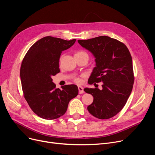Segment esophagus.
I'll return each instance as SVG.
<instances>
[{"label":"esophagus","instance_id":"34e87169","mask_svg":"<svg viewBox=\"0 0 155 155\" xmlns=\"http://www.w3.org/2000/svg\"><path fill=\"white\" fill-rule=\"evenodd\" d=\"M78 92L79 94H83L84 92V88L82 86H78Z\"/></svg>","mask_w":155,"mask_h":155}]
</instances>
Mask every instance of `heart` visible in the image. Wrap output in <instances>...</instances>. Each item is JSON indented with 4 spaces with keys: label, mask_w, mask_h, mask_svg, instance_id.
Instances as JSON below:
<instances>
[{
    "label": "heart",
    "mask_w": 155,
    "mask_h": 155,
    "mask_svg": "<svg viewBox=\"0 0 155 155\" xmlns=\"http://www.w3.org/2000/svg\"><path fill=\"white\" fill-rule=\"evenodd\" d=\"M82 53H85V52H78L77 54H82ZM75 82L77 83V84H80V83H81L82 80H81V79H80V78H77L75 80Z\"/></svg>",
    "instance_id": "heart-1"
}]
</instances>
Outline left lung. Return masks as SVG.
I'll use <instances>...</instances> for the list:
<instances>
[{
  "mask_svg": "<svg viewBox=\"0 0 155 155\" xmlns=\"http://www.w3.org/2000/svg\"><path fill=\"white\" fill-rule=\"evenodd\" d=\"M78 42L95 58L96 66L88 83L103 82L101 90L84 89L94 97L87 110L99 119L110 118L122 110L132 90L134 77L130 53L124 44L107 36L78 40Z\"/></svg>",
  "mask_w": 155,
  "mask_h": 155,
  "instance_id": "8db88e82",
  "label": "left lung"
}]
</instances>
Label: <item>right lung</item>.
<instances>
[{"label": "right lung", "mask_w": 155, "mask_h": 155, "mask_svg": "<svg viewBox=\"0 0 155 155\" xmlns=\"http://www.w3.org/2000/svg\"><path fill=\"white\" fill-rule=\"evenodd\" d=\"M76 39L66 40L51 36L38 40L23 60L20 78L24 97L37 115L46 120L63 116L70 101L78 94L76 85H66L56 89L52 76L60 71L59 58L62 51L69 49Z\"/></svg>", "instance_id": "1"}]
</instances>
